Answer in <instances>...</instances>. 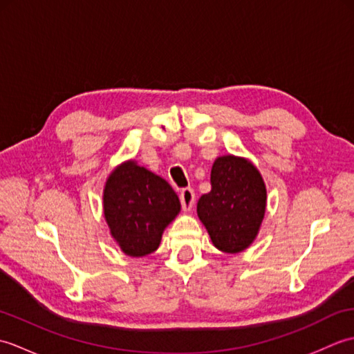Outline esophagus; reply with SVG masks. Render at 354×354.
Here are the masks:
<instances>
[{"instance_id":"esophagus-1","label":"esophagus","mask_w":354,"mask_h":354,"mask_svg":"<svg viewBox=\"0 0 354 354\" xmlns=\"http://www.w3.org/2000/svg\"><path fill=\"white\" fill-rule=\"evenodd\" d=\"M179 201H181V205L184 212H190V209L194 207V192L190 187L187 189H183L181 193H179Z\"/></svg>"}]
</instances>
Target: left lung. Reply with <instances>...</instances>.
I'll return each mask as SVG.
<instances>
[{
    "instance_id": "1",
    "label": "left lung",
    "mask_w": 354,
    "mask_h": 354,
    "mask_svg": "<svg viewBox=\"0 0 354 354\" xmlns=\"http://www.w3.org/2000/svg\"><path fill=\"white\" fill-rule=\"evenodd\" d=\"M212 190L198 202V216L214 246L240 252L252 243L266 209V189L254 165L232 155L217 158L212 169Z\"/></svg>"
}]
</instances>
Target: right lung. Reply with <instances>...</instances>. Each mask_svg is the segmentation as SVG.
Segmentation results:
<instances>
[{
  "instance_id": "right-lung-1",
  "label": "right lung",
  "mask_w": 354,
  "mask_h": 354,
  "mask_svg": "<svg viewBox=\"0 0 354 354\" xmlns=\"http://www.w3.org/2000/svg\"><path fill=\"white\" fill-rule=\"evenodd\" d=\"M103 209L123 252L142 257L160 246L164 228L175 219L181 204L165 179L127 161L108 178Z\"/></svg>"
}]
</instances>
